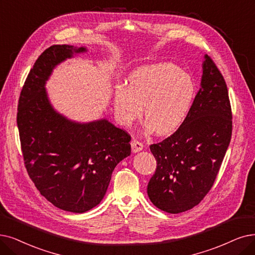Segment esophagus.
<instances>
[{"instance_id": "1", "label": "esophagus", "mask_w": 255, "mask_h": 255, "mask_svg": "<svg viewBox=\"0 0 255 255\" xmlns=\"http://www.w3.org/2000/svg\"><path fill=\"white\" fill-rule=\"evenodd\" d=\"M130 145H131V150H133V152H138L143 149V144H142L138 140H131Z\"/></svg>"}]
</instances>
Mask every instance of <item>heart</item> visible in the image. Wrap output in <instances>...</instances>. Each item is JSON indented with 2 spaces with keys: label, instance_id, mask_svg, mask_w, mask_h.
<instances>
[{
  "label": "heart",
  "instance_id": "b5f03b06",
  "mask_svg": "<svg viewBox=\"0 0 255 255\" xmlns=\"http://www.w3.org/2000/svg\"><path fill=\"white\" fill-rule=\"evenodd\" d=\"M196 95L191 76L171 63L136 68L128 85L115 87L114 114L122 126H130L143 113L147 128L158 135L176 131L188 117Z\"/></svg>",
  "mask_w": 255,
  "mask_h": 255
}]
</instances>
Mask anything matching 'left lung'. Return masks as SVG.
<instances>
[{"label": "left lung", "mask_w": 255, "mask_h": 255, "mask_svg": "<svg viewBox=\"0 0 255 255\" xmlns=\"http://www.w3.org/2000/svg\"><path fill=\"white\" fill-rule=\"evenodd\" d=\"M202 69L201 88L184 124L149 146L157 168L147 195L168 213L189 210L204 199L230 143L232 114L225 79L208 55Z\"/></svg>", "instance_id": "8db88e82"}]
</instances>
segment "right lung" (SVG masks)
<instances>
[{"label":"right lung","instance_id":"add662e5","mask_svg":"<svg viewBox=\"0 0 255 255\" xmlns=\"http://www.w3.org/2000/svg\"><path fill=\"white\" fill-rule=\"evenodd\" d=\"M86 47L53 45L39 55L22 89L17 128L25 166L50 203L83 213L98 205L112 172L130 155V136L106 119L73 121L51 105L47 80L53 69Z\"/></svg>","mask_w":255,"mask_h":255}]
</instances>
